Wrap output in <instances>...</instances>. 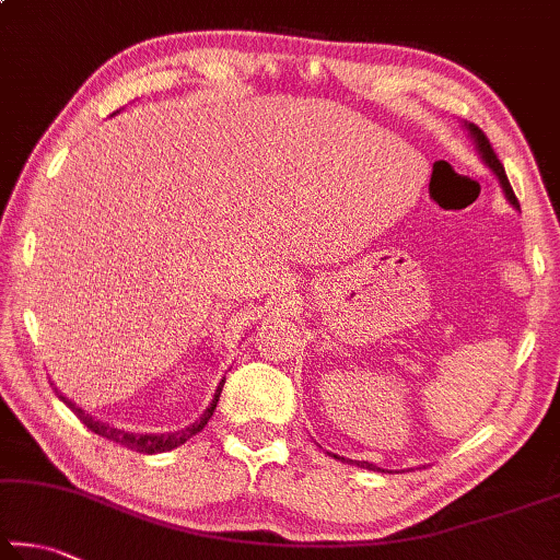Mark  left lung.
<instances>
[{
	"instance_id": "left-lung-1",
	"label": "left lung",
	"mask_w": 560,
	"mask_h": 560,
	"mask_svg": "<svg viewBox=\"0 0 560 560\" xmlns=\"http://www.w3.org/2000/svg\"><path fill=\"white\" fill-rule=\"evenodd\" d=\"M465 129L470 131V137H472V141H475L477 151H480V159L485 161V166H490V168H492V174L497 176V180H500V186H502V190H504L506 200L512 202V208L520 210V200H516L514 190H512V186H510V180H506L504 166L500 164V159H497L494 149H492V144H490V139L485 137V131H482L480 127H475V125H467V121H465ZM332 457H338V455H332ZM338 460H340V457H338ZM354 465H358V467H364V470H380L377 465H372V463H368V460H354ZM382 472H384V470H382Z\"/></svg>"
}]
</instances>
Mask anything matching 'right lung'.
Returning <instances> with one entry per match:
<instances>
[{
	"instance_id": "add662e5",
	"label": "right lung",
	"mask_w": 560,
	"mask_h": 560,
	"mask_svg": "<svg viewBox=\"0 0 560 560\" xmlns=\"http://www.w3.org/2000/svg\"><path fill=\"white\" fill-rule=\"evenodd\" d=\"M222 384H225V380H222V382L218 384L215 396H212L210 406H208L206 411H202L200 419H198L196 423L186 425V429L174 431V433H127V431H119V429H115V425H109V423H103V421L93 419V416L85 413L83 409H80V406H75V404L70 401V399H66V396L60 394L58 389H56V394H58V399L63 401V404L68 406V409L73 411V413L78 416V419L83 421V423L88 425V429L93 431V433L103 435V439H107V441H115V443H119V445H125V448H131V451H137V453L154 455V453H166V451H174V448H178V445H183V443H186L188 439H192V435H196V433H200L202 429H206V423L210 421V416H212V411H215V406H218V401H220Z\"/></svg>"
}]
</instances>
